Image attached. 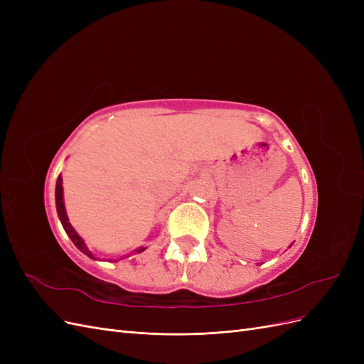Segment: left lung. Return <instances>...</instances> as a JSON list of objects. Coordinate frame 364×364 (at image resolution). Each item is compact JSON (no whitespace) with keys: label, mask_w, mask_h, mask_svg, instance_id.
<instances>
[{"label":"left lung","mask_w":364,"mask_h":364,"mask_svg":"<svg viewBox=\"0 0 364 364\" xmlns=\"http://www.w3.org/2000/svg\"><path fill=\"white\" fill-rule=\"evenodd\" d=\"M291 245H293V243H291ZM291 245H290V246H291Z\"/></svg>","instance_id":"left-lung-1"}]
</instances>
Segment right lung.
I'll list each match as a JSON object with an SVG mask.
<instances>
[{"label": "right lung", "instance_id": "1", "mask_svg": "<svg viewBox=\"0 0 364 364\" xmlns=\"http://www.w3.org/2000/svg\"><path fill=\"white\" fill-rule=\"evenodd\" d=\"M56 209H58V215H59V220H60V223H62V226H63V229H65V232H67V235L71 238V241L74 243V246L79 249L80 252H83L85 255H87L90 258H92V259H97L95 257H94V253L87 249V246H86V243L83 241V238L75 232V229L71 226V223H70V220H68V215H67V209H65V203H63V186H62V176H59L58 178V182H56ZM146 250V247H138V249H135L134 250V253H141V252H144ZM132 255V253H130ZM121 259H123V257H121ZM109 261H112V259H109ZM114 261H117V259H114Z\"/></svg>", "mask_w": 364, "mask_h": 364}]
</instances>
